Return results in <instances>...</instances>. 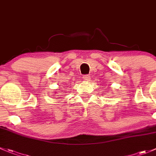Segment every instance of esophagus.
Instances as JSON below:
<instances>
[{
    "label": "esophagus",
    "instance_id": "obj_1",
    "mask_svg": "<svg viewBox=\"0 0 156 156\" xmlns=\"http://www.w3.org/2000/svg\"><path fill=\"white\" fill-rule=\"evenodd\" d=\"M83 80H84V81H88L90 79V75H84V76H83Z\"/></svg>",
    "mask_w": 156,
    "mask_h": 156
}]
</instances>
